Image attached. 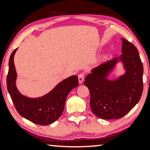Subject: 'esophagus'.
<instances>
[{"label": "esophagus", "instance_id": "1", "mask_svg": "<svg viewBox=\"0 0 150 150\" xmlns=\"http://www.w3.org/2000/svg\"><path fill=\"white\" fill-rule=\"evenodd\" d=\"M79 81L80 83H82L84 81V79H85V74L83 73H81L79 74Z\"/></svg>", "mask_w": 150, "mask_h": 150}]
</instances>
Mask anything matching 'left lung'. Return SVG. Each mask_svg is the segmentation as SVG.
Returning <instances> with one entry per match:
<instances>
[{
  "label": "left lung",
  "mask_w": 150,
  "mask_h": 150,
  "mask_svg": "<svg viewBox=\"0 0 150 150\" xmlns=\"http://www.w3.org/2000/svg\"><path fill=\"white\" fill-rule=\"evenodd\" d=\"M122 54L102 63L85 78L84 85L90 92V106L96 116L104 120L120 119L130 112L141 99L143 89V66L139 51L132 43L122 39ZM119 60L127 72L115 81L106 77Z\"/></svg>",
  "instance_id": "left-lung-1"
}]
</instances>
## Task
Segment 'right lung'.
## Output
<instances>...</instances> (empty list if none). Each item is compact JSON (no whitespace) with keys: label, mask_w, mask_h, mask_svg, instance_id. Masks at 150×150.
<instances>
[{"label":"right lung","mask_w":150,"mask_h":150,"mask_svg":"<svg viewBox=\"0 0 150 150\" xmlns=\"http://www.w3.org/2000/svg\"><path fill=\"white\" fill-rule=\"evenodd\" d=\"M15 49L9 58L7 86L9 95L20 115L34 124L46 126L54 122L64 110L65 100L69 91L78 87L77 76H72L61 82L54 89L42 98L31 99L21 95L16 86V71L13 63Z\"/></svg>","instance_id":"obj_1"}]
</instances>
